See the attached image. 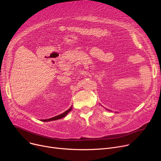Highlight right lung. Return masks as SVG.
I'll use <instances>...</instances> for the list:
<instances>
[{
	"instance_id": "right-lung-1",
	"label": "right lung",
	"mask_w": 161,
	"mask_h": 161,
	"mask_svg": "<svg viewBox=\"0 0 161 161\" xmlns=\"http://www.w3.org/2000/svg\"><path fill=\"white\" fill-rule=\"evenodd\" d=\"M72 106L70 108H69L68 110H66V112H64V113H63L62 114H60L58 115H57L54 117H52V118H50V119H42V121H45V122H47V121H55V120H57V119H62V118L64 117L68 114H69V112H70L71 110H72Z\"/></svg>"
}]
</instances>
